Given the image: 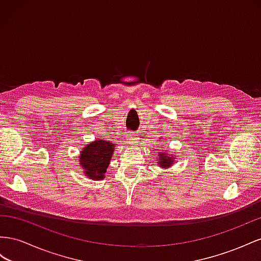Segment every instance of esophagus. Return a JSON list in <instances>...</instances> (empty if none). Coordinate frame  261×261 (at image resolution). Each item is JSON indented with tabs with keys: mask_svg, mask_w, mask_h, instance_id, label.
Instances as JSON below:
<instances>
[{
	"mask_svg": "<svg viewBox=\"0 0 261 261\" xmlns=\"http://www.w3.org/2000/svg\"><path fill=\"white\" fill-rule=\"evenodd\" d=\"M139 139L135 136V135H129L128 138H126V143L130 144V145H135L138 143Z\"/></svg>",
	"mask_w": 261,
	"mask_h": 261,
	"instance_id": "34e87169",
	"label": "esophagus"
}]
</instances>
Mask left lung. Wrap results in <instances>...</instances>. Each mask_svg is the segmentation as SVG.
<instances>
[{"label":"left lung","mask_w":261,"mask_h":261,"mask_svg":"<svg viewBox=\"0 0 261 261\" xmlns=\"http://www.w3.org/2000/svg\"><path fill=\"white\" fill-rule=\"evenodd\" d=\"M158 165L162 168H169L172 165H174L175 164V161H176V156L174 154H169V150H165V151H161L158 153Z\"/></svg>","instance_id":"8db88e82"}]
</instances>
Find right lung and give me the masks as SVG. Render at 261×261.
I'll return each mask as SVG.
<instances>
[{
  "instance_id": "right-lung-1",
  "label": "right lung",
  "mask_w": 261,
  "mask_h": 261,
  "mask_svg": "<svg viewBox=\"0 0 261 261\" xmlns=\"http://www.w3.org/2000/svg\"><path fill=\"white\" fill-rule=\"evenodd\" d=\"M115 147V143L101 139H96L85 145L79 156L83 175L93 180L105 178L107 168L113 159Z\"/></svg>"
}]
</instances>
